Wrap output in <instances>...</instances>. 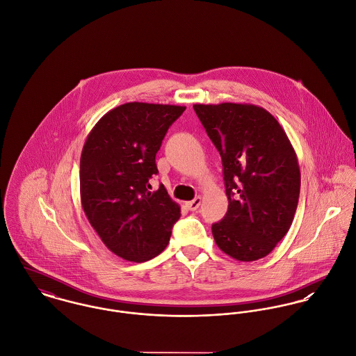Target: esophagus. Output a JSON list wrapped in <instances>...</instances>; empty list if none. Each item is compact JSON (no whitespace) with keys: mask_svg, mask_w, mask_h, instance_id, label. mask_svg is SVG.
<instances>
[{"mask_svg":"<svg viewBox=\"0 0 356 356\" xmlns=\"http://www.w3.org/2000/svg\"><path fill=\"white\" fill-rule=\"evenodd\" d=\"M200 203H202V197H197L195 199H193V200H190V202H187L186 203V206L191 210V211H195L199 209V206H200Z\"/></svg>","mask_w":356,"mask_h":356,"instance_id":"34e87169","label":"esophagus"}]
</instances>
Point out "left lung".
<instances>
[{
	"mask_svg": "<svg viewBox=\"0 0 356 356\" xmlns=\"http://www.w3.org/2000/svg\"><path fill=\"white\" fill-rule=\"evenodd\" d=\"M222 159L228 211L211 225L217 245L241 262L270 254L293 221L300 193L296 153L268 111L250 104L194 105Z\"/></svg>",
	"mask_w": 356,
	"mask_h": 356,
	"instance_id": "left-lung-1",
	"label": "left lung"
}]
</instances>
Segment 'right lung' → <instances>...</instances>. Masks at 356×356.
<instances>
[{"mask_svg": "<svg viewBox=\"0 0 356 356\" xmlns=\"http://www.w3.org/2000/svg\"><path fill=\"white\" fill-rule=\"evenodd\" d=\"M186 106L128 102L109 111L88 134L80 157V199L104 244L120 258L145 262L161 254L180 206L161 184L156 156Z\"/></svg>", "mask_w": 356, "mask_h": 356, "instance_id": "right-lung-1", "label": "right lung"}]
</instances>
